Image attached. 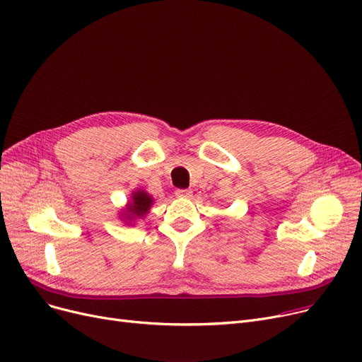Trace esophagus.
Wrapping results in <instances>:
<instances>
[{
	"instance_id": "obj_1",
	"label": "esophagus",
	"mask_w": 362,
	"mask_h": 362,
	"mask_svg": "<svg viewBox=\"0 0 362 362\" xmlns=\"http://www.w3.org/2000/svg\"><path fill=\"white\" fill-rule=\"evenodd\" d=\"M175 194H176V197H180V198H191V195H192V192L189 191V189H177Z\"/></svg>"
}]
</instances>
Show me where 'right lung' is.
<instances>
[{
  "label": "right lung",
  "instance_id": "1",
  "mask_svg": "<svg viewBox=\"0 0 362 362\" xmlns=\"http://www.w3.org/2000/svg\"><path fill=\"white\" fill-rule=\"evenodd\" d=\"M132 198H133V201L127 206V214H126L127 220L139 218V217L145 216L152 204V198L148 194H145L144 191L135 192Z\"/></svg>",
  "mask_w": 362,
  "mask_h": 362
}]
</instances>
